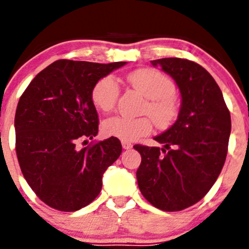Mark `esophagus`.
Segmentation results:
<instances>
[{"label": "esophagus", "mask_w": 249, "mask_h": 249, "mask_svg": "<svg viewBox=\"0 0 249 249\" xmlns=\"http://www.w3.org/2000/svg\"><path fill=\"white\" fill-rule=\"evenodd\" d=\"M122 147H124V150H129L133 147V144H130V142H122Z\"/></svg>", "instance_id": "1"}]
</instances>
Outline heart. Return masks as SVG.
<instances>
[{"label": "heart", "instance_id": "1", "mask_svg": "<svg viewBox=\"0 0 249 249\" xmlns=\"http://www.w3.org/2000/svg\"><path fill=\"white\" fill-rule=\"evenodd\" d=\"M127 81L149 99L144 107V112L149 114L160 127H166L173 122L178 114V104L174 98L176 85L168 76L155 69H139L128 73ZM119 95L120 87L112 76L102 77L92 89L93 103L104 112L114 109ZM152 127V120L147 116L138 119L110 117L103 125L105 134L128 142L149 135Z\"/></svg>", "mask_w": 249, "mask_h": 249}]
</instances>
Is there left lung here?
<instances>
[{
    "mask_svg": "<svg viewBox=\"0 0 249 249\" xmlns=\"http://www.w3.org/2000/svg\"><path fill=\"white\" fill-rule=\"evenodd\" d=\"M178 85L181 105L171 128L154 139L163 147L134 145L142 156L140 193L156 208L177 212L197 203L223 169L231 132L223 93L206 69L180 58L152 60Z\"/></svg>",
    "mask_w": 249,
    "mask_h": 249,
    "instance_id": "left-lung-1",
    "label": "left lung"
}]
</instances>
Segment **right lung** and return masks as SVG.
Masks as SVG:
<instances>
[{"label": "right lung", "instance_id": "1", "mask_svg": "<svg viewBox=\"0 0 249 249\" xmlns=\"http://www.w3.org/2000/svg\"><path fill=\"white\" fill-rule=\"evenodd\" d=\"M125 61L99 64L60 59L41 71L19 99L16 151L24 178L49 207L75 212L102 190L107 167L120 157L117 138L92 142L98 134L92 89Z\"/></svg>", "mask_w": 249, "mask_h": 249}]
</instances>
